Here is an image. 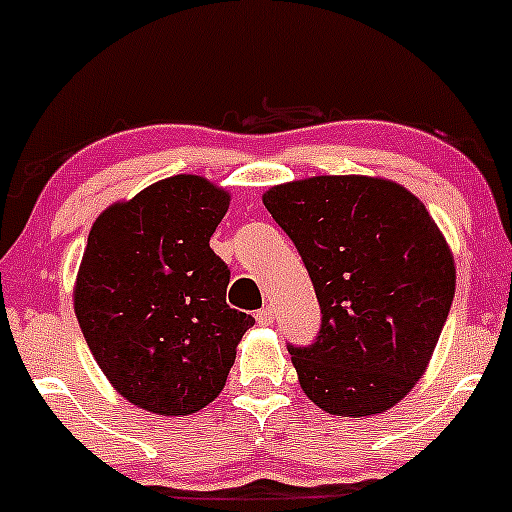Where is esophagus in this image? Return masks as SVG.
I'll return each instance as SVG.
<instances>
[{"mask_svg": "<svg viewBox=\"0 0 512 512\" xmlns=\"http://www.w3.org/2000/svg\"><path fill=\"white\" fill-rule=\"evenodd\" d=\"M255 319H257V324H265V327H267V324L275 322V309H272V307H262L260 312L255 314Z\"/></svg>", "mask_w": 512, "mask_h": 512, "instance_id": "1", "label": "esophagus"}]
</instances>
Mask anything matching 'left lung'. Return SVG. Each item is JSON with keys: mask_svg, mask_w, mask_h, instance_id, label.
Returning <instances> with one entry per match:
<instances>
[{"mask_svg": "<svg viewBox=\"0 0 512 512\" xmlns=\"http://www.w3.org/2000/svg\"><path fill=\"white\" fill-rule=\"evenodd\" d=\"M297 247L319 334L289 344L304 394L334 416L399 404L426 371L456 292L453 255L421 200L366 175H317L262 198Z\"/></svg>", "mask_w": 512, "mask_h": 512, "instance_id": "1", "label": "left lung"}]
</instances>
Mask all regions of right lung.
Masks as SVG:
<instances>
[{
    "mask_svg": "<svg viewBox=\"0 0 512 512\" xmlns=\"http://www.w3.org/2000/svg\"><path fill=\"white\" fill-rule=\"evenodd\" d=\"M230 195L173 175L103 210L74 289L86 344L113 389L160 416H188L223 391L255 324L230 309V270L210 247Z\"/></svg>",
    "mask_w": 512,
    "mask_h": 512,
    "instance_id": "right-lung-1",
    "label": "right lung"
}]
</instances>
